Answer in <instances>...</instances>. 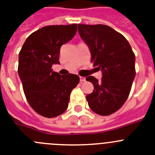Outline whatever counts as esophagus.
<instances>
[{
	"label": "esophagus",
	"instance_id": "34e87169",
	"mask_svg": "<svg viewBox=\"0 0 155 155\" xmlns=\"http://www.w3.org/2000/svg\"><path fill=\"white\" fill-rule=\"evenodd\" d=\"M85 80H86V78H85L84 77H81V76H80V81H81V82H84V81H85Z\"/></svg>",
	"mask_w": 155,
	"mask_h": 155
}]
</instances>
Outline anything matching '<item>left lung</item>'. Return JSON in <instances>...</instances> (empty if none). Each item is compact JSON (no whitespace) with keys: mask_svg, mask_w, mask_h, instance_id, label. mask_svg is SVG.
<instances>
[{"mask_svg":"<svg viewBox=\"0 0 155 155\" xmlns=\"http://www.w3.org/2000/svg\"><path fill=\"white\" fill-rule=\"evenodd\" d=\"M81 38L88 46L91 62L102 71L98 81L86 78L94 91L86 96L90 108L97 114L110 115L122 107L135 78V55L121 34L104 25H78Z\"/></svg>","mask_w":155,"mask_h":155,"instance_id":"1","label":"left lung"}]
</instances>
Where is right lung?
Returning a JSON list of instances; mask_svg holds the SVG:
<instances>
[{
  "label": "right lung",
  "instance_id": "add662e5",
  "mask_svg": "<svg viewBox=\"0 0 155 155\" xmlns=\"http://www.w3.org/2000/svg\"><path fill=\"white\" fill-rule=\"evenodd\" d=\"M77 28V24L44 27L27 38L19 53L18 74L27 100L45 117L67 110L71 92L80 81L78 75H61L51 69L60 64L61 47L74 38Z\"/></svg>",
  "mask_w": 155,
  "mask_h": 155
}]
</instances>
